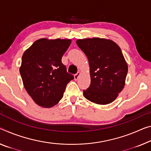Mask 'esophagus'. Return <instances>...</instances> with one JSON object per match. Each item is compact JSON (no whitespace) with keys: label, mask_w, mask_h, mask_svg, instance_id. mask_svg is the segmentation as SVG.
Instances as JSON below:
<instances>
[{"label":"esophagus","mask_w":151,"mask_h":151,"mask_svg":"<svg viewBox=\"0 0 151 151\" xmlns=\"http://www.w3.org/2000/svg\"><path fill=\"white\" fill-rule=\"evenodd\" d=\"M81 73L79 71V72H78L76 74H75V76H74V79H75V80H77L79 78V77H80Z\"/></svg>","instance_id":"esophagus-1"}]
</instances>
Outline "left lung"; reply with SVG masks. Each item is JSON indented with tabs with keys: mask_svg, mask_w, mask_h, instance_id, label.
<instances>
[{
	"mask_svg": "<svg viewBox=\"0 0 151 151\" xmlns=\"http://www.w3.org/2000/svg\"><path fill=\"white\" fill-rule=\"evenodd\" d=\"M76 44L89 62L91 82L83 96L98 105L112 103L124 89L128 70L121 48L106 38L78 39Z\"/></svg>",
	"mask_w": 151,
	"mask_h": 151,
	"instance_id": "8db88e82",
	"label": "left lung"
}]
</instances>
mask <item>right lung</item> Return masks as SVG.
Returning <instances> with one entry per match:
<instances>
[{"label": "right lung", "instance_id": "obj_1", "mask_svg": "<svg viewBox=\"0 0 151 151\" xmlns=\"http://www.w3.org/2000/svg\"><path fill=\"white\" fill-rule=\"evenodd\" d=\"M70 39L40 38L24 52L19 72L25 89L37 105L50 108L60 101L73 76L66 71L63 55Z\"/></svg>", "mask_w": 151, "mask_h": 151}]
</instances>
